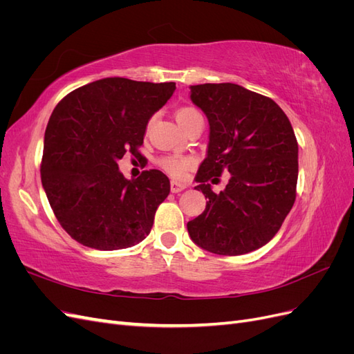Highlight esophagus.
<instances>
[{
    "mask_svg": "<svg viewBox=\"0 0 354 354\" xmlns=\"http://www.w3.org/2000/svg\"><path fill=\"white\" fill-rule=\"evenodd\" d=\"M186 187H187L186 185L178 183V181H171V192H173V194H178V192L185 190Z\"/></svg>",
    "mask_w": 354,
    "mask_h": 354,
    "instance_id": "1",
    "label": "esophagus"
}]
</instances>
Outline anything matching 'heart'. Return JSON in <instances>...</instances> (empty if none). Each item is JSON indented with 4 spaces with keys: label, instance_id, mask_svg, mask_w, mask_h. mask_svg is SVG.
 <instances>
[{
    "label": "heart",
    "instance_id": "obj_1",
    "mask_svg": "<svg viewBox=\"0 0 354 354\" xmlns=\"http://www.w3.org/2000/svg\"><path fill=\"white\" fill-rule=\"evenodd\" d=\"M198 116H201L199 111L192 108V106H183V108L177 109V112H176V120L181 128H185L192 120H195V118H198ZM159 165L162 167L168 174L174 176L177 178H181L186 176L190 167L194 165V159L187 158V156L169 155V156L160 158Z\"/></svg>",
    "mask_w": 354,
    "mask_h": 354
}]
</instances>
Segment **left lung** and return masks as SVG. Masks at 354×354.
Segmentation results:
<instances>
[{
    "instance_id": "obj_1",
    "label": "left lung",
    "mask_w": 354,
    "mask_h": 354,
    "mask_svg": "<svg viewBox=\"0 0 354 354\" xmlns=\"http://www.w3.org/2000/svg\"><path fill=\"white\" fill-rule=\"evenodd\" d=\"M190 99L209 122L208 155L195 189L205 211L187 223L192 241L218 255L261 248L279 232L297 196L298 143L285 112L270 97L238 84L192 85ZM230 172L220 194L207 185Z\"/></svg>"
}]
</instances>
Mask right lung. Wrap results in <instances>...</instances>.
Segmentation results:
<instances>
[{"mask_svg": "<svg viewBox=\"0 0 354 354\" xmlns=\"http://www.w3.org/2000/svg\"><path fill=\"white\" fill-rule=\"evenodd\" d=\"M176 82L104 78L73 90L46 128L41 180L53 212L72 239L100 251L142 242L169 194V180L146 169L127 180L118 159L138 155L151 116Z\"/></svg>", "mask_w": 354, "mask_h": 354, "instance_id": "1", "label": "right lung"}]
</instances>
